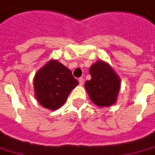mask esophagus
<instances>
[{
	"label": "esophagus",
	"instance_id": "1",
	"mask_svg": "<svg viewBox=\"0 0 155 155\" xmlns=\"http://www.w3.org/2000/svg\"><path fill=\"white\" fill-rule=\"evenodd\" d=\"M79 82H80V85H83V83H84V78H79Z\"/></svg>",
	"mask_w": 155,
	"mask_h": 155
}]
</instances>
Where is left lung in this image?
Masks as SVG:
<instances>
[{"mask_svg":"<svg viewBox=\"0 0 155 155\" xmlns=\"http://www.w3.org/2000/svg\"><path fill=\"white\" fill-rule=\"evenodd\" d=\"M91 80L85 82V88L93 103L99 107L110 106L117 99L121 81L108 62L98 61L89 68Z\"/></svg>","mask_w":155,"mask_h":155,"instance_id":"1","label":"left lung"}]
</instances>
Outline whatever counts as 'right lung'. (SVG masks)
I'll return each instance as SVG.
<instances>
[{"label":"right lung","mask_w":155,"mask_h":155,"mask_svg":"<svg viewBox=\"0 0 155 155\" xmlns=\"http://www.w3.org/2000/svg\"><path fill=\"white\" fill-rule=\"evenodd\" d=\"M79 82L72 72L57 60H50L38 70L33 79L35 97L46 109H59Z\"/></svg>","instance_id":"right-lung-1"}]
</instances>
